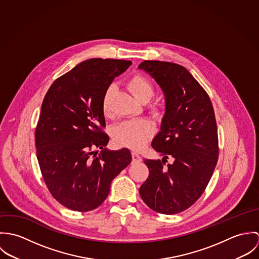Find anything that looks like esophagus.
<instances>
[{
	"label": "esophagus",
	"mask_w": 259,
	"mask_h": 259,
	"mask_svg": "<svg viewBox=\"0 0 259 259\" xmlns=\"http://www.w3.org/2000/svg\"><path fill=\"white\" fill-rule=\"evenodd\" d=\"M132 156H133V162L137 163V162H141L142 161V156L140 154H138L136 152H133Z\"/></svg>",
	"instance_id": "34e87169"
}]
</instances>
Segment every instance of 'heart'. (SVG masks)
Masks as SVG:
<instances>
[{"instance_id":"b5f03b06","label":"heart","mask_w":259,"mask_h":259,"mask_svg":"<svg viewBox=\"0 0 259 259\" xmlns=\"http://www.w3.org/2000/svg\"><path fill=\"white\" fill-rule=\"evenodd\" d=\"M128 88L133 95L142 103H148L155 95L153 84L142 74L134 75L128 80ZM112 91L113 87H109L103 98L102 110L106 116L111 113L110 98ZM151 111L154 114L160 113V110L157 107H153ZM152 132L153 127L147 119H132L115 125L112 130V138L116 145L137 150L147 144Z\"/></svg>"}]
</instances>
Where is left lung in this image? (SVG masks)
<instances>
[{"label":"left lung","instance_id":"left-lung-1","mask_svg":"<svg viewBox=\"0 0 259 259\" xmlns=\"http://www.w3.org/2000/svg\"><path fill=\"white\" fill-rule=\"evenodd\" d=\"M139 69L155 79L165 98L160 132L151 143L163 157L145 160L149 175L140 194L158 213H180L200 197L215 168L219 137L214 111L206 92L185 67L145 61ZM168 157L173 162L165 167Z\"/></svg>","mask_w":259,"mask_h":259}]
</instances>
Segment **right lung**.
Masks as SVG:
<instances>
[{"mask_svg": "<svg viewBox=\"0 0 259 259\" xmlns=\"http://www.w3.org/2000/svg\"><path fill=\"white\" fill-rule=\"evenodd\" d=\"M131 61L90 59L58 77L41 104L35 133L37 157L51 194L74 211L99 207L112 180L132 161L127 148L108 150L104 95ZM102 149L98 153L97 149Z\"/></svg>", "mask_w": 259, "mask_h": 259, "instance_id": "add662e5", "label": "right lung"}]
</instances>
